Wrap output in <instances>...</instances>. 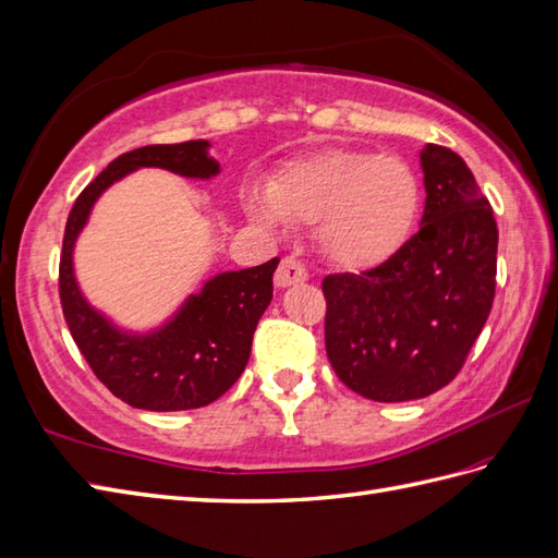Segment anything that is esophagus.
<instances>
[{"mask_svg":"<svg viewBox=\"0 0 558 558\" xmlns=\"http://www.w3.org/2000/svg\"><path fill=\"white\" fill-rule=\"evenodd\" d=\"M307 279V269L303 267V263L298 260V257L293 255H287L283 260L279 263V269L275 275V283L279 289H287V287H293V283L298 281H305Z\"/></svg>","mask_w":558,"mask_h":558,"instance_id":"esophagus-1","label":"esophagus"}]
</instances>
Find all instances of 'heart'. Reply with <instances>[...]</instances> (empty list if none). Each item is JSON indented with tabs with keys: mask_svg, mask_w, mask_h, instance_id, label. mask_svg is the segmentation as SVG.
Wrapping results in <instances>:
<instances>
[{
	"mask_svg": "<svg viewBox=\"0 0 558 558\" xmlns=\"http://www.w3.org/2000/svg\"><path fill=\"white\" fill-rule=\"evenodd\" d=\"M416 180L396 156L329 148L293 162L253 194L248 213L265 225H315L326 260L362 269L400 246L416 210Z\"/></svg>",
	"mask_w": 558,
	"mask_h": 558,
	"instance_id": "b5f03b06",
	"label": "heart"
}]
</instances>
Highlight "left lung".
Listing matches in <instances>:
<instances>
[{"label":"left lung","instance_id":"1","mask_svg":"<svg viewBox=\"0 0 558 558\" xmlns=\"http://www.w3.org/2000/svg\"><path fill=\"white\" fill-rule=\"evenodd\" d=\"M421 229L362 275H329L324 341L336 376L366 400L404 402L461 372L495 301L497 222L452 148L421 151Z\"/></svg>","mask_w":558,"mask_h":558}]
</instances>
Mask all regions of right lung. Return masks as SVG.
I'll return each mask as SVG.
<instances>
[{"label": "right lung", "instance_id": "obj_1", "mask_svg": "<svg viewBox=\"0 0 558 558\" xmlns=\"http://www.w3.org/2000/svg\"><path fill=\"white\" fill-rule=\"evenodd\" d=\"M208 142L151 144L118 156L83 189L68 213L59 263V295L68 329L94 376L137 410L182 412L215 402L246 369L255 326L267 310L279 257L210 279L166 329L146 338L116 331L80 295L73 277V243L94 201L108 184L137 168H166L184 177H210L220 166Z\"/></svg>", "mask_w": 558, "mask_h": 558}]
</instances>
